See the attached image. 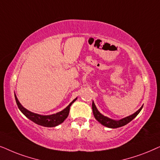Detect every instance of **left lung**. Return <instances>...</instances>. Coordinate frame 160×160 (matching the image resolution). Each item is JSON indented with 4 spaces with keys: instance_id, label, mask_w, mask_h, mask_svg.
<instances>
[{
    "instance_id": "obj_1",
    "label": "left lung",
    "mask_w": 160,
    "mask_h": 160,
    "mask_svg": "<svg viewBox=\"0 0 160 160\" xmlns=\"http://www.w3.org/2000/svg\"><path fill=\"white\" fill-rule=\"evenodd\" d=\"M142 106L143 105H142V107L140 108L138 111H136L135 113L132 114L130 116L125 117V118L120 119V120H113V119H111L108 118L107 116H105L104 115H102L101 112H99V110H97V107H96L94 102H93V101L92 102V110H93V116H94V118L97 119V120L99 121L101 124L103 125V126L107 127L108 128H112V129L118 128V127H123L130 122L131 121H132L133 119L135 118L138 114H139L140 110H142Z\"/></svg>"
}]
</instances>
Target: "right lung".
I'll return each mask as SVG.
<instances>
[{
    "label": "right lung",
    "mask_w": 160,
    "mask_h": 160,
    "mask_svg": "<svg viewBox=\"0 0 160 160\" xmlns=\"http://www.w3.org/2000/svg\"><path fill=\"white\" fill-rule=\"evenodd\" d=\"M14 97H15V100L17 102V105L18 106V108L28 118L30 119V120L32 121L35 123H37L38 125L46 127H54L61 124V123H63L65 119L67 118L68 116H69L70 107H71V105L77 99V98H75V99H74L73 101L65 108V109H63L60 112H57V113L49 115V116H43V115L34 113V112H32L31 111H29V110H28L27 109H25V108L21 105L20 102L18 101L16 94H14Z\"/></svg>",
    "instance_id": "obj_1"
}]
</instances>
